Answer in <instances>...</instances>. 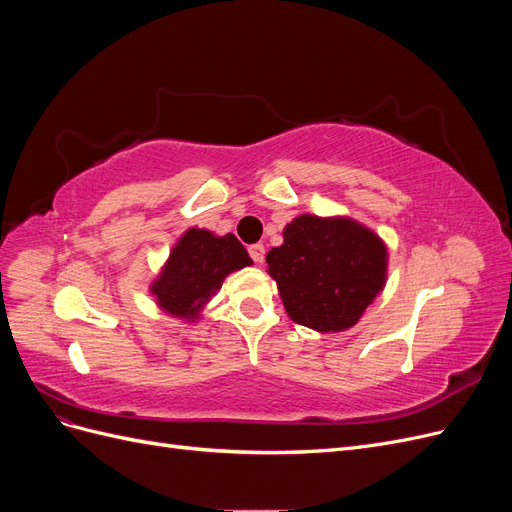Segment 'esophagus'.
<instances>
[{
  "instance_id": "34e87169",
  "label": "esophagus",
  "mask_w": 512,
  "mask_h": 512,
  "mask_svg": "<svg viewBox=\"0 0 512 512\" xmlns=\"http://www.w3.org/2000/svg\"><path fill=\"white\" fill-rule=\"evenodd\" d=\"M247 252H250V256H252L254 262H262V260H265V245H262V243L250 245V247H247Z\"/></svg>"
}]
</instances>
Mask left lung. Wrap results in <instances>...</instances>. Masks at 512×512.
I'll return each instance as SVG.
<instances>
[{"label":"left lung","instance_id":"obj_1","mask_svg":"<svg viewBox=\"0 0 512 512\" xmlns=\"http://www.w3.org/2000/svg\"><path fill=\"white\" fill-rule=\"evenodd\" d=\"M288 316L322 333L350 329L384 286L386 247L352 220L301 215L267 254Z\"/></svg>","mask_w":512,"mask_h":512}]
</instances>
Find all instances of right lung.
<instances>
[{"label":"right lung","instance_id":"obj_1","mask_svg":"<svg viewBox=\"0 0 512 512\" xmlns=\"http://www.w3.org/2000/svg\"><path fill=\"white\" fill-rule=\"evenodd\" d=\"M252 265V258L235 235L215 237L209 230L185 232L151 292L168 314L196 318L200 307L220 290L224 277Z\"/></svg>","mask_w":512,"mask_h":512}]
</instances>
